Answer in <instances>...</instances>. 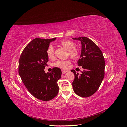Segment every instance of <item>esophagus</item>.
Masks as SVG:
<instances>
[{
    "label": "esophagus",
    "instance_id": "esophagus-1",
    "mask_svg": "<svg viewBox=\"0 0 127 127\" xmlns=\"http://www.w3.org/2000/svg\"><path fill=\"white\" fill-rule=\"evenodd\" d=\"M62 74H64L65 73H66V72H67V70H62Z\"/></svg>",
    "mask_w": 127,
    "mask_h": 127
}]
</instances>
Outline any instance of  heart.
<instances>
[{
    "instance_id": "heart-1",
    "label": "heart",
    "mask_w": 127,
    "mask_h": 127,
    "mask_svg": "<svg viewBox=\"0 0 127 127\" xmlns=\"http://www.w3.org/2000/svg\"><path fill=\"white\" fill-rule=\"evenodd\" d=\"M60 45L68 50V55L72 59L76 60L80 56V50L78 48L74 47V43L70 40H64L60 42ZM47 55L49 59L53 60L55 58L54 48L52 45H49L46 50ZM70 63V60H59L54 63V66L61 68H66Z\"/></svg>"
}]
</instances>
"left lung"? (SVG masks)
<instances>
[{"label": "left lung", "mask_w": 127, "mask_h": 127, "mask_svg": "<svg viewBox=\"0 0 127 127\" xmlns=\"http://www.w3.org/2000/svg\"><path fill=\"white\" fill-rule=\"evenodd\" d=\"M81 43V53L78 65L84 68L79 75L75 70L72 86L74 93L82 97H88L95 94L104 77L105 62L103 53L96 43L87 37L73 38Z\"/></svg>", "instance_id": "1"}]
</instances>
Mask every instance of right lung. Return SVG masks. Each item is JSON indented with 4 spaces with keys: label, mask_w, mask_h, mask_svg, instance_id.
Wrapping results in <instances>:
<instances>
[{
    "label": "right lung",
    "mask_w": 127,
    "mask_h": 127,
    "mask_svg": "<svg viewBox=\"0 0 127 127\" xmlns=\"http://www.w3.org/2000/svg\"><path fill=\"white\" fill-rule=\"evenodd\" d=\"M55 39H33L25 47L19 60V73L22 81L32 96L43 101L53 99L59 91L57 81L61 78V70L54 67L52 72L47 73L44 71L48 62L47 49Z\"/></svg>",
    "instance_id": "obj_1"
}]
</instances>
